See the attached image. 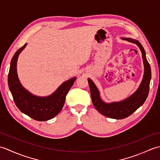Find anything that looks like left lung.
Instances as JSON below:
<instances>
[{
    "mask_svg": "<svg viewBox=\"0 0 160 160\" xmlns=\"http://www.w3.org/2000/svg\"><path fill=\"white\" fill-rule=\"evenodd\" d=\"M128 42L136 44L140 47L142 54V59L144 65V73L143 79L138 89L127 99L119 102L104 103L101 100L100 93L96 86L91 79H88L89 84L91 100L96 110L104 116L121 120L128 117L141 107L147 100L149 92V85L151 79V70L150 64L146 58V53L143 47L138 40L132 38H126Z\"/></svg>",
    "mask_w": 160,
    "mask_h": 160,
    "instance_id": "8db88e82",
    "label": "left lung"
}]
</instances>
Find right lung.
Listing matches in <instances>:
<instances>
[{
	"label": "right lung",
	"mask_w": 160,
	"mask_h": 160,
	"mask_svg": "<svg viewBox=\"0 0 160 160\" xmlns=\"http://www.w3.org/2000/svg\"><path fill=\"white\" fill-rule=\"evenodd\" d=\"M27 44L17 51L13 55L8 73L9 90L18 109L37 121H47L58 114L64 106L67 93L76 80V78L66 81L50 96L40 98L33 96L24 89L17 76L16 63L20 53Z\"/></svg>",
	"instance_id": "1"
}]
</instances>
